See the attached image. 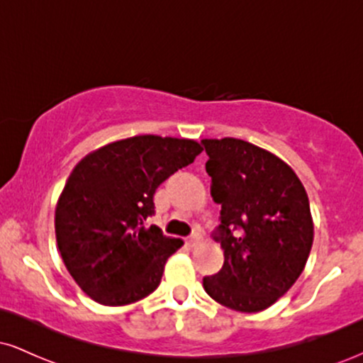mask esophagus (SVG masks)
I'll list each match as a JSON object with an SVG mask.
<instances>
[{"instance_id":"obj_1","label":"esophagus","mask_w":363,"mask_h":363,"mask_svg":"<svg viewBox=\"0 0 363 363\" xmlns=\"http://www.w3.org/2000/svg\"><path fill=\"white\" fill-rule=\"evenodd\" d=\"M199 244H201V235H198V234L191 235L189 239H186V245H187V247H189V249L198 247Z\"/></svg>"}]
</instances>
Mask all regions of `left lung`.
Segmentation results:
<instances>
[{
  "instance_id": "1",
  "label": "left lung",
  "mask_w": 363,
  "mask_h": 363,
  "mask_svg": "<svg viewBox=\"0 0 363 363\" xmlns=\"http://www.w3.org/2000/svg\"><path fill=\"white\" fill-rule=\"evenodd\" d=\"M211 198L222 205L215 239L223 266L203 278L213 301L259 312L290 290L306 268L312 240L309 198L289 164L249 141L201 140Z\"/></svg>"
}]
</instances>
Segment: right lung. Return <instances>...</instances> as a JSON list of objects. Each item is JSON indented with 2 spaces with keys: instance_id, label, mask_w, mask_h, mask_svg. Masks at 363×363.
I'll return each mask as SVG.
<instances>
[{
  "instance_id": "obj_1",
  "label": "right lung",
  "mask_w": 363,
  "mask_h": 363,
  "mask_svg": "<svg viewBox=\"0 0 363 363\" xmlns=\"http://www.w3.org/2000/svg\"><path fill=\"white\" fill-rule=\"evenodd\" d=\"M201 145L141 135L83 157L56 205V240L66 269L102 306L141 301L160 285L165 262L181 239L145 227L155 213L157 187L193 164Z\"/></svg>"
}]
</instances>
